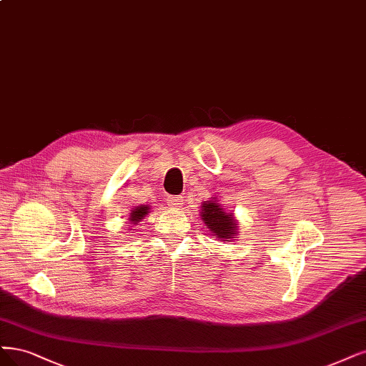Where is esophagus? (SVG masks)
Masks as SVG:
<instances>
[{
	"label": "esophagus",
	"mask_w": 366,
	"mask_h": 366,
	"mask_svg": "<svg viewBox=\"0 0 366 366\" xmlns=\"http://www.w3.org/2000/svg\"><path fill=\"white\" fill-rule=\"evenodd\" d=\"M167 203H168V206H171V207H174V209L182 207V204H183V197H182V195H169V197L167 198Z\"/></svg>",
	"instance_id": "esophagus-1"
}]
</instances>
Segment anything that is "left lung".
<instances>
[{
  "instance_id": "8db88e82",
  "label": "left lung",
  "mask_w": 366,
  "mask_h": 366,
  "mask_svg": "<svg viewBox=\"0 0 366 366\" xmlns=\"http://www.w3.org/2000/svg\"><path fill=\"white\" fill-rule=\"evenodd\" d=\"M201 218H203L207 229L221 239H227L236 234V222L233 221V215L232 213H227L217 201H206L203 212H201Z\"/></svg>"
}]
</instances>
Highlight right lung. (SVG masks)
Wrapping results in <instances>:
<instances>
[{
  "mask_svg": "<svg viewBox=\"0 0 366 366\" xmlns=\"http://www.w3.org/2000/svg\"><path fill=\"white\" fill-rule=\"evenodd\" d=\"M148 213V207L147 206H141V207H136L133 212H132V215H130V219H132V222H137V221H141V219H144V217L147 215Z\"/></svg>",
  "mask_w": 366,
  "mask_h": 366,
  "instance_id": "1",
  "label": "right lung"
}]
</instances>
